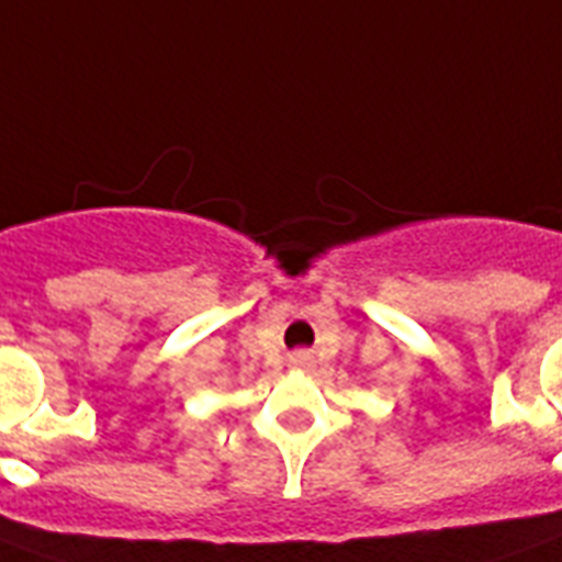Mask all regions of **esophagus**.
Wrapping results in <instances>:
<instances>
[{
  "label": "esophagus",
  "instance_id": "34e87169",
  "mask_svg": "<svg viewBox=\"0 0 562 562\" xmlns=\"http://www.w3.org/2000/svg\"><path fill=\"white\" fill-rule=\"evenodd\" d=\"M295 361H299V364H310V359H307V356H304V353H301Z\"/></svg>",
  "mask_w": 562,
  "mask_h": 562
}]
</instances>
